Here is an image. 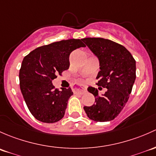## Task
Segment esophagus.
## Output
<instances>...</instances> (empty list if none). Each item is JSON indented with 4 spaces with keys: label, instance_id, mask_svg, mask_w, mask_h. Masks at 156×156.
Returning <instances> with one entry per match:
<instances>
[{
    "label": "esophagus",
    "instance_id": "34e87169",
    "mask_svg": "<svg viewBox=\"0 0 156 156\" xmlns=\"http://www.w3.org/2000/svg\"><path fill=\"white\" fill-rule=\"evenodd\" d=\"M86 91V89L83 87H76L74 89V92L78 93V94H84Z\"/></svg>",
    "mask_w": 156,
    "mask_h": 156
}]
</instances>
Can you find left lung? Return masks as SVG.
<instances>
[{"mask_svg": "<svg viewBox=\"0 0 156 156\" xmlns=\"http://www.w3.org/2000/svg\"><path fill=\"white\" fill-rule=\"evenodd\" d=\"M82 40L99 59L101 70L96 84L107 89L100 95L97 89L89 86L88 91L94 94L95 101L90 107L85 106L84 110L93 121H111L120 113L129 98L136 79V62L125 46L110 40Z\"/></svg>", "mask_w": 156, "mask_h": 156, "instance_id": "1", "label": "left lung"}]
</instances>
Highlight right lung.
<instances>
[{
  "label": "right lung",
  "mask_w": 156,
  "mask_h": 156,
  "mask_svg": "<svg viewBox=\"0 0 156 156\" xmlns=\"http://www.w3.org/2000/svg\"><path fill=\"white\" fill-rule=\"evenodd\" d=\"M86 45L80 39L63 40L40 46L27 55L19 70V85L27 107L35 119L53 123L64 117L71 89L59 91L52 81L70 66L71 52Z\"/></svg>",
  "instance_id": "add662e5"
}]
</instances>
